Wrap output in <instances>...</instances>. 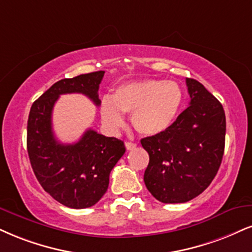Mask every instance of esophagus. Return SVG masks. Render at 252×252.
Masks as SVG:
<instances>
[{
	"label": "esophagus",
	"instance_id": "esophagus-1",
	"mask_svg": "<svg viewBox=\"0 0 252 252\" xmlns=\"http://www.w3.org/2000/svg\"><path fill=\"white\" fill-rule=\"evenodd\" d=\"M125 146H126L127 150L131 151V150H134V148L136 147V144H134V142H131V141H126Z\"/></svg>",
	"mask_w": 252,
	"mask_h": 252
}]
</instances>
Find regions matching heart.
<instances>
[{
    "instance_id": "1",
    "label": "heart",
    "mask_w": 252,
    "mask_h": 252,
    "mask_svg": "<svg viewBox=\"0 0 252 252\" xmlns=\"http://www.w3.org/2000/svg\"><path fill=\"white\" fill-rule=\"evenodd\" d=\"M182 90L175 82L145 79L117 86L111 99H102L100 116L111 128L124 125L121 113L132 114V125L142 135L166 131L182 105Z\"/></svg>"
}]
</instances>
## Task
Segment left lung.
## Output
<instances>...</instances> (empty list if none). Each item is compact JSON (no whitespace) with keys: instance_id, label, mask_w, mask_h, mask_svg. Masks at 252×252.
<instances>
[{"instance_id":"1","label":"left lung","mask_w":252,"mask_h":252,"mask_svg":"<svg viewBox=\"0 0 252 252\" xmlns=\"http://www.w3.org/2000/svg\"><path fill=\"white\" fill-rule=\"evenodd\" d=\"M186 83L189 106L166 131L141 139L150 155L145 185L163 203L198 196L216 176L224 153L222 104L197 80L186 78Z\"/></svg>"}]
</instances>
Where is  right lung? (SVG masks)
<instances>
[{"instance_id":"1","label":"right lung","mask_w":252,"mask_h":252,"mask_svg":"<svg viewBox=\"0 0 252 252\" xmlns=\"http://www.w3.org/2000/svg\"><path fill=\"white\" fill-rule=\"evenodd\" d=\"M105 71L55 83L30 108L27 148L31 167L43 189L65 207L84 209L104 196L110 173L125 153L124 141L88 129L74 144H61L52 131V110L61 94L82 93L97 106Z\"/></svg>"}]
</instances>
